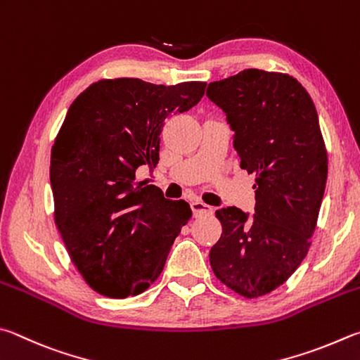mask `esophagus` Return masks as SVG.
<instances>
[{
	"label": "esophagus",
	"instance_id": "esophagus-1",
	"mask_svg": "<svg viewBox=\"0 0 360 360\" xmlns=\"http://www.w3.org/2000/svg\"><path fill=\"white\" fill-rule=\"evenodd\" d=\"M191 206H192V211H193L195 217H198V215H209V214L214 212L212 206H209V205H206V202L198 201V200L193 201Z\"/></svg>",
	"mask_w": 360,
	"mask_h": 360
}]
</instances>
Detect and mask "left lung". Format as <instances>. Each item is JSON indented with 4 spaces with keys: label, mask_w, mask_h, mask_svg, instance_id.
<instances>
[{
    "label": "left lung",
    "mask_w": 360,
    "mask_h": 360,
    "mask_svg": "<svg viewBox=\"0 0 360 360\" xmlns=\"http://www.w3.org/2000/svg\"><path fill=\"white\" fill-rule=\"evenodd\" d=\"M206 96L234 130L240 168L255 174V214L221 207L209 252L221 283L255 299L288 280L310 248L328 181V151L310 94L280 72L245 69L209 83Z\"/></svg>",
    "instance_id": "8db88e82"
}]
</instances>
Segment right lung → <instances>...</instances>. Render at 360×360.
<instances>
[{"label":"right lung","instance_id":"right-lung-1","mask_svg":"<svg viewBox=\"0 0 360 360\" xmlns=\"http://www.w3.org/2000/svg\"><path fill=\"white\" fill-rule=\"evenodd\" d=\"M205 89V82L115 78L93 83L69 107L51 148L55 224L72 263L102 296L148 290L192 217L188 202L136 182L135 169L155 168L165 120L197 105Z\"/></svg>","mask_w":360,"mask_h":360}]
</instances>
